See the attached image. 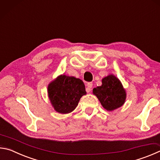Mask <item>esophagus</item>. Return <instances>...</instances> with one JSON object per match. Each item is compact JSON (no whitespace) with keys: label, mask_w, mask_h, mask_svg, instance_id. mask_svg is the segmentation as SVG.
Masks as SVG:
<instances>
[{"label":"esophagus","mask_w":160,"mask_h":160,"mask_svg":"<svg viewBox=\"0 0 160 160\" xmlns=\"http://www.w3.org/2000/svg\"><path fill=\"white\" fill-rule=\"evenodd\" d=\"M93 86V83L92 82H88L87 84V88H86V91L87 92H90L92 90V88Z\"/></svg>","instance_id":"34e87169"}]
</instances>
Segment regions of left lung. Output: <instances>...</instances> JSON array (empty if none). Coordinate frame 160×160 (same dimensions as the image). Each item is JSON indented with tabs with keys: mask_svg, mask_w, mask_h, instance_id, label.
<instances>
[{
	"mask_svg": "<svg viewBox=\"0 0 160 160\" xmlns=\"http://www.w3.org/2000/svg\"><path fill=\"white\" fill-rule=\"evenodd\" d=\"M101 105L107 110H115L124 104L126 92L118 78L110 75L102 80V85L93 89Z\"/></svg>",
	"mask_w": 160,
	"mask_h": 160,
	"instance_id": "obj_1",
	"label": "left lung"
}]
</instances>
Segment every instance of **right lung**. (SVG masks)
<instances>
[{
	"mask_svg": "<svg viewBox=\"0 0 160 160\" xmlns=\"http://www.w3.org/2000/svg\"><path fill=\"white\" fill-rule=\"evenodd\" d=\"M48 96L54 110L68 113L76 108L80 98L86 94L84 82L79 78L62 75L48 85Z\"/></svg>",
	"mask_w": 160,
	"mask_h": 160,
	"instance_id": "add662e5",
	"label": "right lung"
}]
</instances>
